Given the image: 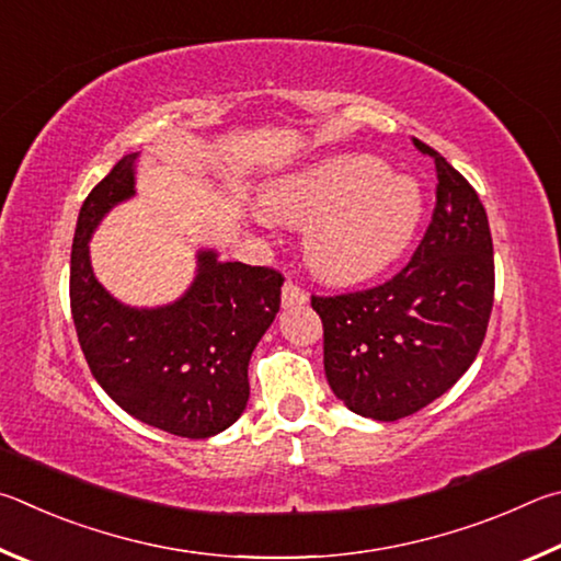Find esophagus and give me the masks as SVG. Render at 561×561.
Instances as JSON below:
<instances>
[{
  "mask_svg": "<svg viewBox=\"0 0 561 561\" xmlns=\"http://www.w3.org/2000/svg\"><path fill=\"white\" fill-rule=\"evenodd\" d=\"M280 300H283V308H296V306H306L308 302V293L302 290L298 283L286 280V286H283L280 293Z\"/></svg>",
  "mask_w": 561,
  "mask_h": 561,
  "instance_id": "1",
  "label": "esophagus"
}]
</instances>
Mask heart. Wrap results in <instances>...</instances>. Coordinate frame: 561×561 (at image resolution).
Segmentation results:
<instances>
[{"label":"heart","mask_w":561,"mask_h":561,"mask_svg":"<svg viewBox=\"0 0 561 561\" xmlns=\"http://www.w3.org/2000/svg\"><path fill=\"white\" fill-rule=\"evenodd\" d=\"M263 211L306 229V259L320 278H371L409 249L424 194L409 174L369 154H335L283 174L263 192Z\"/></svg>","instance_id":"obj_1"}]
</instances>
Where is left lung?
Returning <instances> with one entry per match:
<instances>
[{"label":"left lung","mask_w":561,"mask_h":561,"mask_svg":"<svg viewBox=\"0 0 561 561\" xmlns=\"http://www.w3.org/2000/svg\"><path fill=\"white\" fill-rule=\"evenodd\" d=\"M436 209L407 268L377 288L312 296L325 330V375L350 411L397 421L456 385L485 340L495 293L493 239L473 186L428 145Z\"/></svg>","instance_id":"1"}]
</instances>
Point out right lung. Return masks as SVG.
<instances>
[{"mask_svg":"<svg viewBox=\"0 0 561 561\" xmlns=\"http://www.w3.org/2000/svg\"><path fill=\"white\" fill-rule=\"evenodd\" d=\"M125 154L85 196L71 251V312L88 367L127 414L167 434L209 438L229 428L249 401V359L280 308L283 275L263 265L196 251L182 298L133 308L98 283L91 236L103 216L135 196Z\"/></svg>","mask_w":561,"mask_h":561,"instance_id":"right-lung-1","label":"right lung"}]
</instances>
